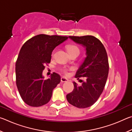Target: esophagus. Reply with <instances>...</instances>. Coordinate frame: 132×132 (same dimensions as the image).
Listing matches in <instances>:
<instances>
[{
	"label": "esophagus",
	"instance_id": "34e87169",
	"mask_svg": "<svg viewBox=\"0 0 132 132\" xmlns=\"http://www.w3.org/2000/svg\"><path fill=\"white\" fill-rule=\"evenodd\" d=\"M69 81V80L67 79L66 78H65V77H62L61 78V81L62 82H67V81Z\"/></svg>",
	"mask_w": 132,
	"mask_h": 132
}]
</instances>
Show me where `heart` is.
I'll use <instances>...</instances> for the list:
<instances>
[{
    "mask_svg": "<svg viewBox=\"0 0 132 132\" xmlns=\"http://www.w3.org/2000/svg\"><path fill=\"white\" fill-rule=\"evenodd\" d=\"M67 50H68V52L69 54H71V53H78L79 54V52H80L79 48H78L77 46L73 45H68L67 46ZM61 71L62 72H63L64 73L66 74L67 71H68V69H66L65 68H62L61 69Z\"/></svg>",
    "mask_w": 132,
    "mask_h": 132,
    "instance_id": "heart-1",
    "label": "heart"
}]
</instances>
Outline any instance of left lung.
I'll list each match as a JSON object with an SVG mask.
<instances>
[{
  "label": "left lung",
  "mask_w": 132,
  "mask_h": 132,
  "mask_svg": "<svg viewBox=\"0 0 132 132\" xmlns=\"http://www.w3.org/2000/svg\"><path fill=\"white\" fill-rule=\"evenodd\" d=\"M72 41L86 50V57L79 67L75 77H85L80 86L73 82L74 90L66 95L68 102L79 108L90 106L102 93L108 78L109 63L107 53L102 42L94 36H69Z\"/></svg>",
  "instance_id": "obj_1"
}]
</instances>
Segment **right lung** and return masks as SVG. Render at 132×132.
<instances>
[{"label":"right lung","mask_w":132,"mask_h":132,"mask_svg":"<svg viewBox=\"0 0 132 132\" xmlns=\"http://www.w3.org/2000/svg\"><path fill=\"white\" fill-rule=\"evenodd\" d=\"M68 38L59 35L39 34L22 46L15 63L16 85L21 97L31 106H41L50 101L52 91L61 82V76L53 73L44 80L42 71L50 63L53 50Z\"/></svg>","instance_id":"right-lung-1"}]
</instances>
